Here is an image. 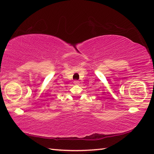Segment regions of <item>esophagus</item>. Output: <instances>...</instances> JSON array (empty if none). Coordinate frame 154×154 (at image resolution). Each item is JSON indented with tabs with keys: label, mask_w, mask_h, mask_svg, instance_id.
<instances>
[{
	"label": "esophagus",
	"mask_w": 154,
	"mask_h": 154,
	"mask_svg": "<svg viewBox=\"0 0 154 154\" xmlns=\"http://www.w3.org/2000/svg\"><path fill=\"white\" fill-rule=\"evenodd\" d=\"M74 84H78V83H79V81H78V80L74 81Z\"/></svg>",
	"instance_id": "obj_1"
}]
</instances>
